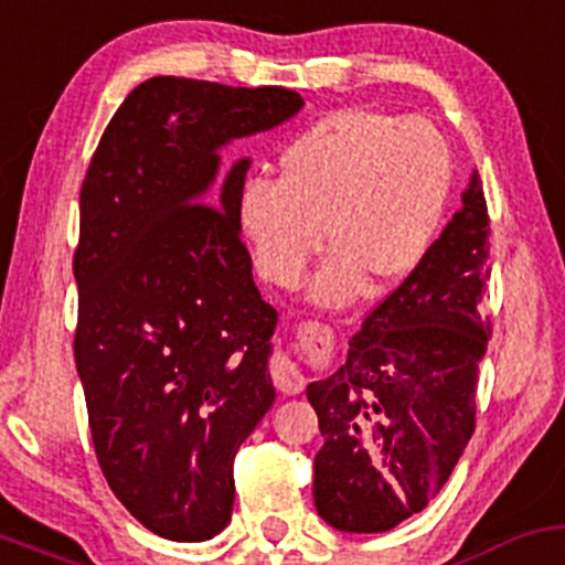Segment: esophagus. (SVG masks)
<instances>
[{"instance_id":"1","label":"esophagus","mask_w":565,"mask_h":565,"mask_svg":"<svg viewBox=\"0 0 565 565\" xmlns=\"http://www.w3.org/2000/svg\"><path fill=\"white\" fill-rule=\"evenodd\" d=\"M271 380H275V385L280 387L282 393H288V396L305 391V374L296 366V361H290L285 353L275 355V361H271Z\"/></svg>"}]
</instances>
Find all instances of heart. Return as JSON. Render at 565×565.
<instances>
[{
    "label": "heart",
    "instance_id": "heart-1",
    "mask_svg": "<svg viewBox=\"0 0 565 565\" xmlns=\"http://www.w3.org/2000/svg\"><path fill=\"white\" fill-rule=\"evenodd\" d=\"M280 180L250 178L236 223L264 280L294 288L326 239L333 253L307 285L318 307H344L369 280L404 282L439 232L452 153L434 120L348 107L282 148Z\"/></svg>",
    "mask_w": 565,
    "mask_h": 565
}]
</instances>
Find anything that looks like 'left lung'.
Returning a JSON list of instances; mask_svg holds the SVG:
<instances>
[{"mask_svg":"<svg viewBox=\"0 0 565 565\" xmlns=\"http://www.w3.org/2000/svg\"><path fill=\"white\" fill-rule=\"evenodd\" d=\"M488 234L475 169L460 210L363 320L348 361L307 385L326 436L315 455V507L337 531L382 533L423 512L469 445L490 333Z\"/></svg>","mask_w":565,"mask_h":565,"instance_id":"1","label":"left lung"}]
</instances>
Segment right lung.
I'll use <instances>...</instances> for the list:
<instances>
[{"mask_svg": "<svg viewBox=\"0 0 565 565\" xmlns=\"http://www.w3.org/2000/svg\"><path fill=\"white\" fill-rule=\"evenodd\" d=\"M305 107L280 86L150 77L113 115L81 191L75 363L107 484L148 531L207 542L232 520L234 455L275 404L260 299L221 150Z\"/></svg>", "mask_w": 565, "mask_h": 565, "instance_id": "right-lung-1", "label": "right lung"}]
</instances>
